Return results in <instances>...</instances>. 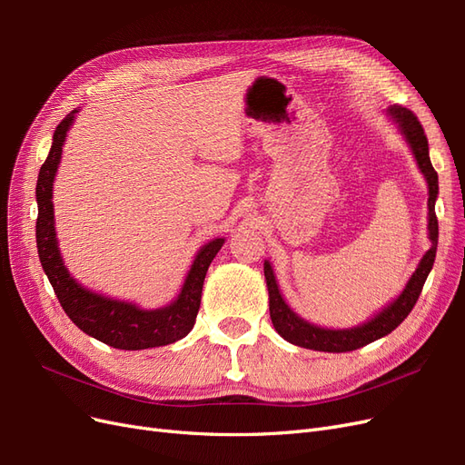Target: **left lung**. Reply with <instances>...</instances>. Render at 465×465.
Returning <instances> with one entry per match:
<instances>
[{"mask_svg":"<svg viewBox=\"0 0 465 465\" xmlns=\"http://www.w3.org/2000/svg\"><path fill=\"white\" fill-rule=\"evenodd\" d=\"M390 116L396 120L401 134L405 135L407 143H410L420 173L425 174L429 184V238H430V250L420 260L415 273L411 275L410 283L405 285L403 292L393 301L382 312L376 314L371 322L362 323V326L351 328V330H326L318 328L314 323H308L306 320L294 314L287 302L283 301L277 287V281L270 262L263 263V273L267 281V291H270V316L273 322L275 331L292 345H299L304 349L323 351V353H345V351H355L362 345H369L380 337L388 335L396 330L400 323L413 311V306L419 299L420 291H423L425 281L432 270V263L436 258V244H439V219L434 213V202L436 193H439V174L430 164L429 157V142L423 125L417 120V116L410 108L403 106H390Z\"/></svg>","mask_w":465,"mask_h":465,"instance_id":"obj_1","label":"left lung"}]
</instances>
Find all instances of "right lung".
<instances>
[{
	"instance_id": "1",
	"label": "right lung",
	"mask_w": 465,
	"mask_h": 465,
	"mask_svg": "<svg viewBox=\"0 0 465 465\" xmlns=\"http://www.w3.org/2000/svg\"><path fill=\"white\" fill-rule=\"evenodd\" d=\"M75 112L58 124L54 132L52 147L45 164L40 166L36 182V248L45 273L50 279L55 297H58L65 314L79 330L94 340L114 349L139 351L149 347H161L174 343L186 337L195 323L200 311L203 279L209 263L213 262L223 246V238H215L205 244L195 256L192 270L184 281L178 299L159 311H142L132 302H122L103 297V294L83 289L77 281L67 273L62 262L54 229V205H52V182L58 171L62 145Z\"/></svg>"
}]
</instances>
